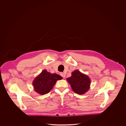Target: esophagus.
I'll list each match as a JSON object with an SVG mask.
<instances>
[{
	"instance_id": "1",
	"label": "esophagus",
	"mask_w": 126,
	"mask_h": 126,
	"mask_svg": "<svg viewBox=\"0 0 126 126\" xmlns=\"http://www.w3.org/2000/svg\"><path fill=\"white\" fill-rule=\"evenodd\" d=\"M60 75L63 78H65V74L64 73H63V72H61L60 73Z\"/></svg>"
}]
</instances>
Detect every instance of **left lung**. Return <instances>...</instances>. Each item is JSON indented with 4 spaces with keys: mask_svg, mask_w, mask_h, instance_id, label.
<instances>
[{
    "mask_svg": "<svg viewBox=\"0 0 126 126\" xmlns=\"http://www.w3.org/2000/svg\"><path fill=\"white\" fill-rule=\"evenodd\" d=\"M72 90L79 95L84 94L90 88L91 81L89 77L79 70H75L71 73V76L67 78Z\"/></svg>",
    "mask_w": 126,
    "mask_h": 126,
    "instance_id": "1",
    "label": "left lung"
}]
</instances>
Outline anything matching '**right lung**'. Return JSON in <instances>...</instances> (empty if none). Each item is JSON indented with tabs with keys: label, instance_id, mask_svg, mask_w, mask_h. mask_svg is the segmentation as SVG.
<instances>
[{
	"label": "right lung",
	"instance_id": "obj_1",
	"mask_svg": "<svg viewBox=\"0 0 126 126\" xmlns=\"http://www.w3.org/2000/svg\"><path fill=\"white\" fill-rule=\"evenodd\" d=\"M62 78L61 76L56 73L52 74L47 70H43L33 82L34 89L40 95L47 94L53 88L56 81Z\"/></svg>",
	"mask_w": 126,
	"mask_h": 126
}]
</instances>
